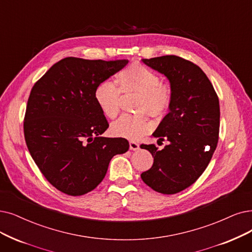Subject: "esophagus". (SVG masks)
<instances>
[{"mask_svg":"<svg viewBox=\"0 0 252 252\" xmlns=\"http://www.w3.org/2000/svg\"><path fill=\"white\" fill-rule=\"evenodd\" d=\"M129 148L132 151H137V150H139V145L136 142H132L131 140V142L129 143Z\"/></svg>","mask_w":252,"mask_h":252,"instance_id":"obj_1","label":"esophagus"}]
</instances>
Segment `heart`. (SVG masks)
<instances>
[{
    "label": "heart",
    "mask_w": 252,
    "mask_h": 252,
    "mask_svg": "<svg viewBox=\"0 0 252 252\" xmlns=\"http://www.w3.org/2000/svg\"><path fill=\"white\" fill-rule=\"evenodd\" d=\"M117 80L119 88L107 79L95 89V101L106 118L114 119L119 114L121 92L139 94V113H148L152 117H161L166 113L172 101V92L152 70L140 64H132L119 73ZM151 129L152 124L147 117L125 115L113 123L110 132L116 137L136 140Z\"/></svg>",
    "instance_id": "b5f03b06"
}]
</instances>
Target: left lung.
<instances>
[{"label":"left lung","instance_id":"1","mask_svg":"<svg viewBox=\"0 0 252 252\" xmlns=\"http://www.w3.org/2000/svg\"><path fill=\"white\" fill-rule=\"evenodd\" d=\"M142 61L169 82V113L153 133L169 144L162 150L143 145L154 158L140 177L157 192L178 193L192 185L207 168L217 147L220 108L215 90L198 66L177 56Z\"/></svg>","mask_w":252,"mask_h":252}]
</instances>
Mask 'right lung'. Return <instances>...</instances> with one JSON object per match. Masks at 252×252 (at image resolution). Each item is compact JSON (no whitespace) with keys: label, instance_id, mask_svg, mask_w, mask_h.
Segmentation results:
<instances>
[{"label":"right lung","instance_id":"add662e5","mask_svg":"<svg viewBox=\"0 0 252 252\" xmlns=\"http://www.w3.org/2000/svg\"><path fill=\"white\" fill-rule=\"evenodd\" d=\"M127 64L65 58L30 94L24 122L29 152L48 182L68 195L95 189L112 158L129 149L125 138L101 136L108 123L94 97L97 86Z\"/></svg>","mask_w":252,"mask_h":252}]
</instances>
